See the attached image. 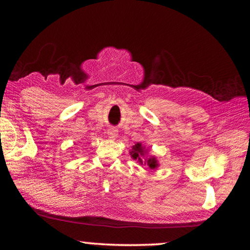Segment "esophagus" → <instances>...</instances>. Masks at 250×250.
I'll use <instances>...</instances> for the list:
<instances>
[{
  "label": "esophagus",
  "mask_w": 250,
  "mask_h": 250,
  "mask_svg": "<svg viewBox=\"0 0 250 250\" xmlns=\"http://www.w3.org/2000/svg\"><path fill=\"white\" fill-rule=\"evenodd\" d=\"M117 134H118V131H117L115 128H110V129H108V135H109V138L115 139V138L117 137Z\"/></svg>",
  "instance_id": "obj_1"
}]
</instances>
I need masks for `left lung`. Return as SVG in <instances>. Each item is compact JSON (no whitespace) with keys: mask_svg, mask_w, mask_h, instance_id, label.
<instances>
[{"mask_svg":"<svg viewBox=\"0 0 250 250\" xmlns=\"http://www.w3.org/2000/svg\"><path fill=\"white\" fill-rule=\"evenodd\" d=\"M130 155L133 160L138 161L140 166H146L151 170H154L159 167V161L154 155L149 154V149L142 146V143L138 142L130 150Z\"/></svg>","mask_w":250,"mask_h":250,"instance_id":"1","label":"left lung"}]
</instances>
